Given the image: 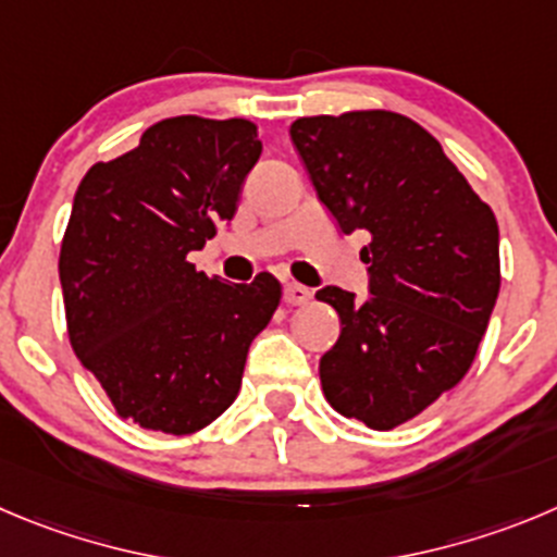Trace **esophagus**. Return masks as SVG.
<instances>
[{
	"label": "esophagus",
	"instance_id": "esophagus-1",
	"mask_svg": "<svg viewBox=\"0 0 557 557\" xmlns=\"http://www.w3.org/2000/svg\"><path fill=\"white\" fill-rule=\"evenodd\" d=\"M283 296H285V302H288V305H308L310 296H313V294H310V288H305V285L288 283V285H285Z\"/></svg>",
	"mask_w": 557,
	"mask_h": 557
}]
</instances>
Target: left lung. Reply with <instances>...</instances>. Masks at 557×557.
<instances>
[{
  "instance_id": "left-lung-1",
  "label": "left lung",
  "mask_w": 557,
  "mask_h": 557,
  "mask_svg": "<svg viewBox=\"0 0 557 557\" xmlns=\"http://www.w3.org/2000/svg\"><path fill=\"white\" fill-rule=\"evenodd\" d=\"M290 139L341 231L371 236L366 302L337 285L315 294L341 315L321 387L343 418L396 429L475 360L500 290L497 220L443 145L398 112L299 117Z\"/></svg>"
}]
</instances>
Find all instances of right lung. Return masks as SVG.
<instances>
[{"label": "right lung", "instance_id": "add662e5", "mask_svg": "<svg viewBox=\"0 0 557 557\" xmlns=\"http://www.w3.org/2000/svg\"><path fill=\"white\" fill-rule=\"evenodd\" d=\"M258 156L255 123L181 114L82 178L60 249L67 337L123 420L195 434L236 401L283 288L208 277L186 255L233 220Z\"/></svg>", "mask_w": 557, "mask_h": 557}]
</instances>
